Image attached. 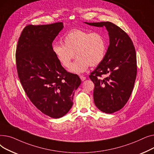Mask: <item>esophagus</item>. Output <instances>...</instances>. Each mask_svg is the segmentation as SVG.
Segmentation results:
<instances>
[{
    "label": "esophagus",
    "instance_id": "34e87169",
    "mask_svg": "<svg viewBox=\"0 0 154 154\" xmlns=\"http://www.w3.org/2000/svg\"><path fill=\"white\" fill-rule=\"evenodd\" d=\"M80 79H81L82 81H84V80H85L86 79V77H85L84 75H80Z\"/></svg>",
    "mask_w": 154,
    "mask_h": 154
}]
</instances>
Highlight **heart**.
Returning <instances> with one entry per match:
<instances>
[{
    "mask_svg": "<svg viewBox=\"0 0 154 154\" xmlns=\"http://www.w3.org/2000/svg\"><path fill=\"white\" fill-rule=\"evenodd\" d=\"M63 44L55 43L52 45V52L59 63L69 71L80 74L88 67L99 65L106 56L107 48L106 36L101 32H91L83 29L72 30L63 38Z\"/></svg>",
    "mask_w": 154,
    "mask_h": 154,
    "instance_id": "1",
    "label": "heart"
}]
</instances>
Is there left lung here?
Segmentation results:
<instances>
[{
    "label": "left lung",
    "mask_w": 154,
    "mask_h": 154,
    "mask_svg": "<svg viewBox=\"0 0 154 154\" xmlns=\"http://www.w3.org/2000/svg\"><path fill=\"white\" fill-rule=\"evenodd\" d=\"M106 27L110 44L103 61L89 75L94 84V103L100 110L112 114L124 107L133 91L137 76V57L131 38L110 22H85Z\"/></svg>",
    "instance_id": "obj_1"
}]
</instances>
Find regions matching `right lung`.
Listing matches in <instances>:
<instances>
[{
	"label": "right lung",
	"instance_id": "obj_1",
	"mask_svg": "<svg viewBox=\"0 0 154 154\" xmlns=\"http://www.w3.org/2000/svg\"><path fill=\"white\" fill-rule=\"evenodd\" d=\"M63 27L62 22L26 26L15 52L18 76L26 95L39 110L54 119L69 111L81 84L79 77L65 69L52 52V42Z\"/></svg>",
	"mask_w": 154,
	"mask_h": 154
}]
</instances>
